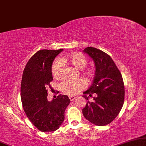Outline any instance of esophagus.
Returning <instances> with one entry per match:
<instances>
[{
    "label": "esophagus",
    "instance_id": "obj_1",
    "mask_svg": "<svg viewBox=\"0 0 146 146\" xmlns=\"http://www.w3.org/2000/svg\"><path fill=\"white\" fill-rule=\"evenodd\" d=\"M69 100H71V101H73L74 100H75V98H76V97H75V96H69Z\"/></svg>",
    "mask_w": 146,
    "mask_h": 146
}]
</instances>
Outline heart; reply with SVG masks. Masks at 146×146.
<instances>
[{
  "label": "heart",
  "instance_id": "b5f03b06",
  "mask_svg": "<svg viewBox=\"0 0 146 146\" xmlns=\"http://www.w3.org/2000/svg\"><path fill=\"white\" fill-rule=\"evenodd\" d=\"M63 61L69 62L73 67L78 70H81V74L87 80H91L93 78L95 71L92 67H85L87 65V58L81 53H73L63 57ZM60 59H56L51 66V73L53 78L59 79L62 76V71L64 67L63 62ZM85 87V82L82 79L76 80L63 81L60 84V88L65 94L69 96L76 95L79 91L83 90Z\"/></svg>",
  "mask_w": 146,
  "mask_h": 146
}]
</instances>
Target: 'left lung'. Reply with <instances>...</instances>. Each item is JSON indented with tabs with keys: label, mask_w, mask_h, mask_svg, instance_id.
<instances>
[{
	"label": "left lung",
	"mask_w": 146,
	"mask_h": 146,
	"mask_svg": "<svg viewBox=\"0 0 146 146\" xmlns=\"http://www.w3.org/2000/svg\"><path fill=\"white\" fill-rule=\"evenodd\" d=\"M83 51L94 61L96 73L88 90L83 92L87 101L83 116L95 125L104 126L115 119L124 102L125 88L121 74L111 57L98 48L87 47ZM96 95L92 102L86 94Z\"/></svg>",
	"instance_id": "left-lung-1"
}]
</instances>
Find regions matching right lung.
<instances>
[{"label":"right lung","mask_w":146,"mask_h":146,"mask_svg":"<svg viewBox=\"0 0 146 146\" xmlns=\"http://www.w3.org/2000/svg\"><path fill=\"white\" fill-rule=\"evenodd\" d=\"M63 49H42L29 60L23 71L21 98L23 110L32 123L42 132L59 129L65 119V111L71 102L68 96L60 94L47 100V88L53 81L51 66Z\"/></svg>","instance_id":"1"}]
</instances>
